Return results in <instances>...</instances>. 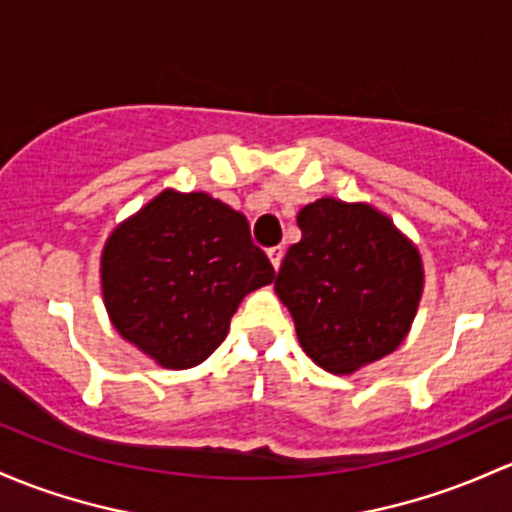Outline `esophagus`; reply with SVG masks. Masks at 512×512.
I'll return each mask as SVG.
<instances>
[{
  "instance_id": "obj_1",
  "label": "esophagus",
  "mask_w": 512,
  "mask_h": 512,
  "mask_svg": "<svg viewBox=\"0 0 512 512\" xmlns=\"http://www.w3.org/2000/svg\"><path fill=\"white\" fill-rule=\"evenodd\" d=\"M267 257H269V262H272L274 272H277V269L282 267V260H284V247H282V245L269 247V250H267Z\"/></svg>"
}]
</instances>
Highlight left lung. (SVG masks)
<instances>
[{
	"mask_svg": "<svg viewBox=\"0 0 512 512\" xmlns=\"http://www.w3.org/2000/svg\"><path fill=\"white\" fill-rule=\"evenodd\" d=\"M301 240L274 279L303 352L330 374L391 355L423 299L418 245L367 201L323 196L296 216Z\"/></svg>",
	"mask_w": 512,
	"mask_h": 512,
	"instance_id": "obj_1",
	"label": "left lung"
}]
</instances>
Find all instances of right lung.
<instances>
[{"instance_id": "right-lung-1", "label": "right lung", "mask_w": 512, "mask_h": 512, "mask_svg": "<svg viewBox=\"0 0 512 512\" xmlns=\"http://www.w3.org/2000/svg\"><path fill=\"white\" fill-rule=\"evenodd\" d=\"M99 277L123 340L160 367L192 369L226 340L240 301L274 282V269L243 213L206 192L165 189L111 230Z\"/></svg>"}]
</instances>
